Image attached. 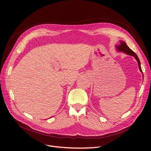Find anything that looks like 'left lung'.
Wrapping results in <instances>:
<instances>
[{"label": "left lung", "mask_w": 151, "mask_h": 151, "mask_svg": "<svg viewBox=\"0 0 151 151\" xmlns=\"http://www.w3.org/2000/svg\"><path fill=\"white\" fill-rule=\"evenodd\" d=\"M121 42V45L117 46V50L119 51H124L125 53L127 54H129L130 55H133V56H134V58L136 59V60H137V62L138 63V66H139V70L141 71V72H142V70H141V67L140 61H139V59H138V57L137 56V55L135 54V52H134L127 45L125 42H124L123 41L122 42ZM142 75H143V74H142Z\"/></svg>", "instance_id": "left-lung-1"}]
</instances>
